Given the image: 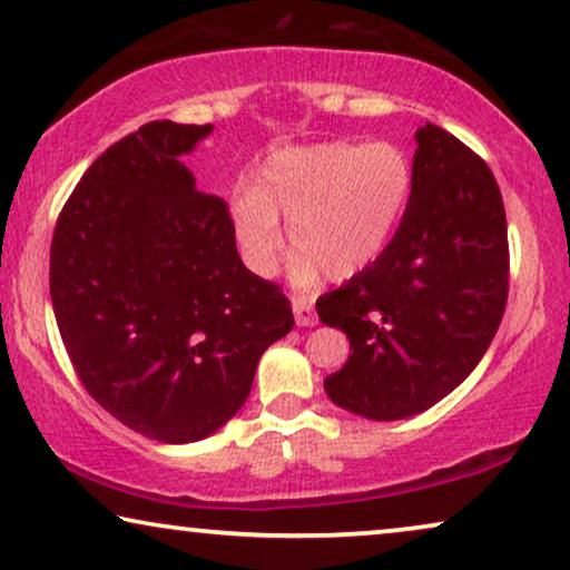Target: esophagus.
I'll return each instance as SVG.
<instances>
[{
  "mask_svg": "<svg viewBox=\"0 0 570 570\" xmlns=\"http://www.w3.org/2000/svg\"><path fill=\"white\" fill-rule=\"evenodd\" d=\"M293 314H295V324H298V326H314L316 324L314 301L306 298V295H293Z\"/></svg>",
  "mask_w": 570,
  "mask_h": 570,
  "instance_id": "obj_1",
  "label": "esophagus"
}]
</instances>
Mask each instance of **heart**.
Wrapping results in <instances>:
<instances>
[{
  "label": "heart",
  "instance_id": "1",
  "mask_svg": "<svg viewBox=\"0 0 570 570\" xmlns=\"http://www.w3.org/2000/svg\"><path fill=\"white\" fill-rule=\"evenodd\" d=\"M412 163L394 142H324L287 147L267 160L262 186L238 184L230 197L244 259L272 275L285 252V230L301 248V283L324 272L332 279L371 267L392 244L412 199Z\"/></svg>",
  "mask_w": 570,
  "mask_h": 570
}]
</instances>
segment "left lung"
Here are the masks:
<instances>
[{"instance_id":"1","label":"left lung","mask_w":570,"mask_h":570,"mask_svg":"<svg viewBox=\"0 0 570 570\" xmlns=\"http://www.w3.org/2000/svg\"><path fill=\"white\" fill-rule=\"evenodd\" d=\"M415 137V184L394 240L316 301L353 350L324 379L326 394L371 420L410 417L462 384L509 301V228L493 170L435 124Z\"/></svg>"}]
</instances>
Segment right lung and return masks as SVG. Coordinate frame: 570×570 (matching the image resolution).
I'll return each instance as SVG.
<instances>
[{
  "label": "right lung",
  "instance_id": "1",
  "mask_svg": "<svg viewBox=\"0 0 570 570\" xmlns=\"http://www.w3.org/2000/svg\"><path fill=\"white\" fill-rule=\"evenodd\" d=\"M213 124L150 121L96 158L51 238V303L77 379L163 443L236 415L256 363L293 330L283 287L244 267L228 205L181 163Z\"/></svg>",
  "mask_w": 570,
  "mask_h": 570
}]
</instances>
